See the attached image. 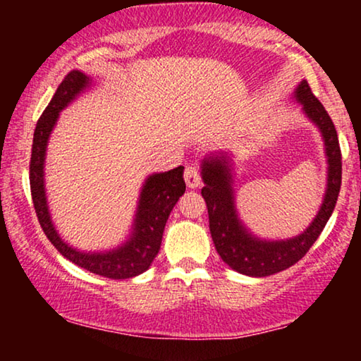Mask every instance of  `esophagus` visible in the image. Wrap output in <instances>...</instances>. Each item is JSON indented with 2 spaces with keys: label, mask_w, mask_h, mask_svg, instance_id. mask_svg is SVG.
<instances>
[{
  "label": "esophagus",
  "mask_w": 361,
  "mask_h": 361,
  "mask_svg": "<svg viewBox=\"0 0 361 361\" xmlns=\"http://www.w3.org/2000/svg\"><path fill=\"white\" fill-rule=\"evenodd\" d=\"M184 179L187 182V187L189 189H197L202 184V177H200V172L197 169L195 166H189L184 172Z\"/></svg>",
  "instance_id": "esophagus-1"
}]
</instances>
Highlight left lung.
<instances>
[{"label":"left lung","mask_w":361,"mask_h":361,"mask_svg":"<svg viewBox=\"0 0 361 361\" xmlns=\"http://www.w3.org/2000/svg\"><path fill=\"white\" fill-rule=\"evenodd\" d=\"M294 98L302 105L307 118L322 133L325 156H327V190L319 214L315 215L309 228L289 240H261L245 228L235 209V194L231 187L230 157L225 152L205 157L202 162V179L209 210V224L212 240L220 258L231 269L241 274L264 278L279 271H284L304 258V255L315 243L324 226L332 215L337 204L340 185H342V152H340L338 136L329 113L322 103L314 97L307 80H302L295 88Z\"/></svg>","instance_id":"1"}]
</instances>
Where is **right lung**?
I'll return each mask as SVG.
<instances>
[{"instance_id": "1", "label": "right lung", "mask_w": 361, "mask_h": 361, "mask_svg": "<svg viewBox=\"0 0 361 361\" xmlns=\"http://www.w3.org/2000/svg\"><path fill=\"white\" fill-rule=\"evenodd\" d=\"M90 77H87L83 72H68L54 93L51 103L39 118L36 130H34L32 154L31 162H29L32 204L44 233L63 258L93 274L103 276V278H135V276L145 273L154 261L156 255L159 253L166 221L179 197L185 192V182L182 177L184 166L147 177L140 194L131 236L125 245L118 246L115 250L103 251V253H85V251H78L67 245L59 236L51 220V214H49L46 187H44V161H46L49 136L56 126L59 113L68 103L75 100L85 88L90 87Z\"/></svg>"}]
</instances>
